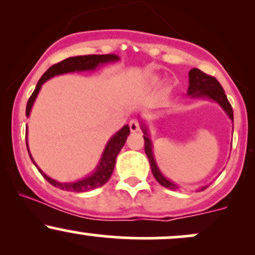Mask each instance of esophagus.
<instances>
[{
    "instance_id": "obj_1",
    "label": "esophagus",
    "mask_w": 255,
    "mask_h": 255,
    "mask_svg": "<svg viewBox=\"0 0 255 255\" xmlns=\"http://www.w3.org/2000/svg\"><path fill=\"white\" fill-rule=\"evenodd\" d=\"M129 128L131 131H137L140 129V122L137 121V120H130Z\"/></svg>"
}]
</instances>
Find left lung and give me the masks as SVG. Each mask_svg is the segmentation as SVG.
Masks as SVG:
<instances>
[{"instance_id":"obj_1","label":"left lung","mask_w":255,"mask_h":255,"mask_svg":"<svg viewBox=\"0 0 255 255\" xmlns=\"http://www.w3.org/2000/svg\"><path fill=\"white\" fill-rule=\"evenodd\" d=\"M188 95L192 96V97H207L211 98L213 101H216L217 103L221 105L222 108L225 110V113L228 114V116L231 119V121H234V113H233V108H231V104L228 101L227 95L224 93L223 87L222 85L219 84V81L212 75L206 74V73L201 72L200 69L198 68H193L189 71V87H188ZM144 129L145 136V153L148 158V162H150L151 165V170L152 174L156 180L159 182V184H162L163 187H166V188H171L175 189L176 186L174 183H171L170 181H168L166 178L160 174L159 169L157 168L156 162H154L153 158V153H152V146H151V141L150 139L147 137V133H146L145 128ZM206 187H203L201 191L206 189Z\"/></svg>"}]
</instances>
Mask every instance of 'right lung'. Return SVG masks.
Instances as JSON below:
<instances>
[{
    "instance_id": "obj_1",
    "label": "right lung",
    "mask_w": 255,
    "mask_h": 255,
    "mask_svg": "<svg viewBox=\"0 0 255 255\" xmlns=\"http://www.w3.org/2000/svg\"><path fill=\"white\" fill-rule=\"evenodd\" d=\"M116 60H119V57L116 56V55H84V56H75V57L66 58V60L61 61V62L52 64L50 68H49L48 71L42 75V78L39 79V81H38L33 93H32L31 97L28 98L27 105H26V116L30 115L32 104H33L34 99H36L38 92H39L40 86H42L48 79L54 77V75L63 74V73L95 69L99 63H105V62H109V61H116ZM129 133H130L129 127H128V126H125L122 129H120L115 135L111 137L109 142H108L107 147H105L103 157H102L101 163H99L97 170H96L95 174L91 175L90 177L84 178V180L78 181V182H73V183L57 182V181L52 180V178L46 176L40 169H38V170H39L40 174L43 175V177L45 178L49 183L52 184L54 187H57V188L62 189V191L87 192V191H91V189L98 188V187L103 186V184L107 183L108 180L110 178L111 174H113L114 166H115L116 157H118L119 152L121 151V148L124 147L126 140H127V136ZM26 146H27V142H26ZM28 153H30V151H28Z\"/></svg>"
}]
</instances>
